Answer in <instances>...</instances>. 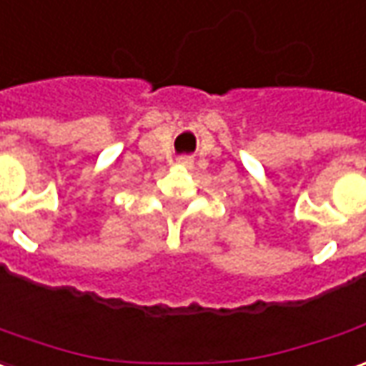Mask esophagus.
Instances as JSON below:
<instances>
[{"label": "esophagus", "mask_w": 366, "mask_h": 366, "mask_svg": "<svg viewBox=\"0 0 366 366\" xmlns=\"http://www.w3.org/2000/svg\"><path fill=\"white\" fill-rule=\"evenodd\" d=\"M177 163L179 165H183V167H191V165H193V159L187 157V155H183V157L177 159Z\"/></svg>", "instance_id": "esophagus-1"}]
</instances>
